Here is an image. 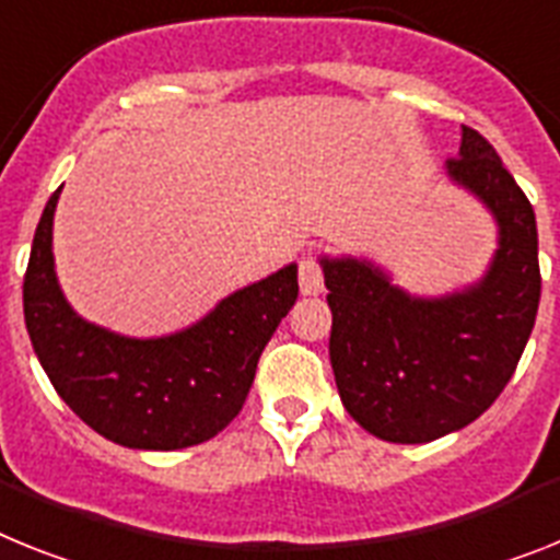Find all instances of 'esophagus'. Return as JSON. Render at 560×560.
Masks as SVG:
<instances>
[{"label":"esophagus","mask_w":560,"mask_h":560,"mask_svg":"<svg viewBox=\"0 0 560 560\" xmlns=\"http://www.w3.org/2000/svg\"><path fill=\"white\" fill-rule=\"evenodd\" d=\"M299 288L302 295H318L324 290V272L313 256H304L299 265Z\"/></svg>","instance_id":"34e87169"}]
</instances>
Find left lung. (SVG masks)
Here are the masks:
<instances>
[{"label":"left lung","mask_w":560,"mask_h":560,"mask_svg":"<svg viewBox=\"0 0 560 560\" xmlns=\"http://www.w3.org/2000/svg\"><path fill=\"white\" fill-rule=\"evenodd\" d=\"M444 173L498 228L481 279L416 295L373 258H318L330 290L338 396L364 430L393 444H427L472 424L518 368L541 302L535 210L492 144L462 128Z\"/></svg>","instance_id":"8db88e82"}]
</instances>
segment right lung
I'll use <instances>...</instances> for the list:
<instances>
[{"instance_id":"1","label":"right lung","mask_w":560,"mask_h":560,"mask_svg":"<svg viewBox=\"0 0 560 560\" xmlns=\"http://www.w3.org/2000/svg\"><path fill=\"white\" fill-rule=\"evenodd\" d=\"M59 192L45 205L22 284L27 336L59 398L91 430L130 450L171 453L219 435L242 410L258 355L299 299V267L230 293L185 330L121 336L84 322L59 288Z\"/></svg>"}]
</instances>
